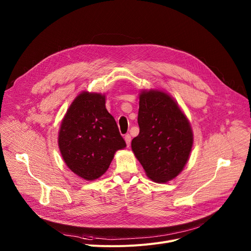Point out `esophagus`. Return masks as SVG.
<instances>
[{
    "label": "esophagus",
    "instance_id": "obj_1",
    "mask_svg": "<svg viewBox=\"0 0 251 251\" xmlns=\"http://www.w3.org/2000/svg\"><path fill=\"white\" fill-rule=\"evenodd\" d=\"M125 141H126V146L128 147V146L130 145V141H131V139H130V136H129L128 134L125 136Z\"/></svg>",
    "mask_w": 251,
    "mask_h": 251
}]
</instances>
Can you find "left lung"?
<instances>
[{"mask_svg":"<svg viewBox=\"0 0 251 251\" xmlns=\"http://www.w3.org/2000/svg\"><path fill=\"white\" fill-rule=\"evenodd\" d=\"M139 105L140 134L132 139L131 149L149 178L167 182L186 164L194 142L193 130L167 93L143 91Z\"/></svg>","mask_w":251,"mask_h":251,"instance_id":"left-lung-1","label":"left lung"}]
</instances>
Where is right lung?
I'll use <instances>...</instances> for the list:
<instances>
[{
    "mask_svg": "<svg viewBox=\"0 0 251 251\" xmlns=\"http://www.w3.org/2000/svg\"><path fill=\"white\" fill-rule=\"evenodd\" d=\"M126 142L105 96L82 92L68 109L58 134V147L67 166L80 177L94 180L104 173Z\"/></svg>",
    "mask_w": 251,
    "mask_h": 251,
    "instance_id": "1",
    "label": "right lung"
}]
</instances>
